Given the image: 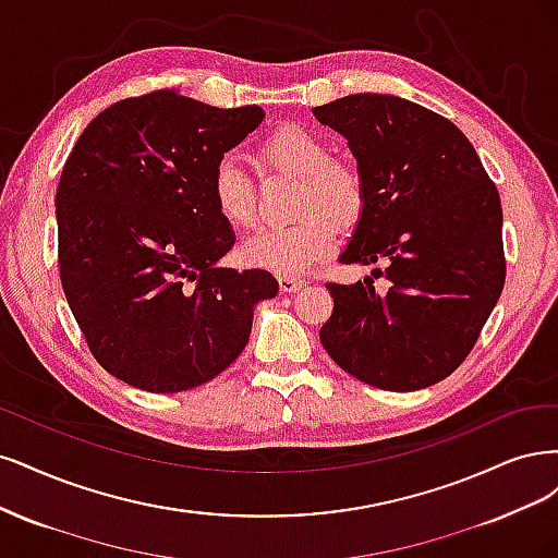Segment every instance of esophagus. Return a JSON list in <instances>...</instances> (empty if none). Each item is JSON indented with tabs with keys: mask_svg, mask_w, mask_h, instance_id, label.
<instances>
[{
	"mask_svg": "<svg viewBox=\"0 0 558 558\" xmlns=\"http://www.w3.org/2000/svg\"><path fill=\"white\" fill-rule=\"evenodd\" d=\"M303 278H296V276H280V290L282 292H296L303 287Z\"/></svg>",
	"mask_w": 558,
	"mask_h": 558,
	"instance_id": "obj_1",
	"label": "esophagus"
}]
</instances>
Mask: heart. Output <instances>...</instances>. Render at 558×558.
<instances>
[{
    "instance_id": "b5f03b06",
    "label": "heart",
    "mask_w": 558,
    "mask_h": 558,
    "mask_svg": "<svg viewBox=\"0 0 558 558\" xmlns=\"http://www.w3.org/2000/svg\"><path fill=\"white\" fill-rule=\"evenodd\" d=\"M259 155L268 165L301 178L294 225L262 229L250 236L241 255L250 266L280 276L308 271L331 255L340 227L350 229L366 208L364 173L350 159L331 157L329 143L301 124H280L268 134ZM213 204L231 227L253 229L257 225V196L253 183L233 157H222L210 175Z\"/></svg>"
}]
</instances>
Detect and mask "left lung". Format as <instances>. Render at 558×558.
I'll use <instances>...</instances> for the list:
<instances>
[{"instance_id":"1","label":"left lung","mask_w":558,"mask_h":558,"mask_svg":"<svg viewBox=\"0 0 558 558\" xmlns=\"http://www.w3.org/2000/svg\"><path fill=\"white\" fill-rule=\"evenodd\" d=\"M313 111L348 138L366 181L340 262L389 264L377 268L385 294L327 282L322 348L377 389L436 385L471 354L506 282L498 190L457 124L420 104L364 93Z\"/></svg>"}]
</instances>
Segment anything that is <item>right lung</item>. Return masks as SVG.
<instances>
[{
	"label": "right lung",
	"instance_id": "right-lung-1",
	"mask_svg": "<svg viewBox=\"0 0 558 558\" xmlns=\"http://www.w3.org/2000/svg\"><path fill=\"white\" fill-rule=\"evenodd\" d=\"M259 106L215 109L178 89L120 99L83 130L56 194L62 290L85 343L118 380L199 387L247 345L278 294L264 268H218L233 247L210 175L259 128Z\"/></svg>",
	"mask_w": 558,
	"mask_h": 558
}]
</instances>
